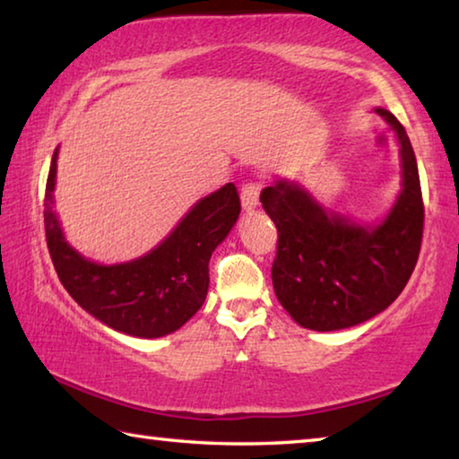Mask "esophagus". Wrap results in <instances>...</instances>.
<instances>
[{
	"label": "esophagus",
	"instance_id": "obj_1",
	"mask_svg": "<svg viewBox=\"0 0 459 459\" xmlns=\"http://www.w3.org/2000/svg\"><path fill=\"white\" fill-rule=\"evenodd\" d=\"M259 194H261V184L248 182L240 190V202H243L245 211H253V208L259 206Z\"/></svg>",
	"mask_w": 459,
	"mask_h": 459
}]
</instances>
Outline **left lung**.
<instances>
[{"instance_id":"1","label":"left lung","mask_w":459,"mask_h":459,"mask_svg":"<svg viewBox=\"0 0 459 459\" xmlns=\"http://www.w3.org/2000/svg\"><path fill=\"white\" fill-rule=\"evenodd\" d=\"M401 143L403 190L383 224L360 227L328 214L298 184L261 192L277 227L271 279L279 304L304 328L332 332L370 320L405 290L421 251L425 208L413 147L393 113L377 108Z\"/></svg>"}]
</instances>
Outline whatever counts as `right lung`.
Instances as JSON below:
<instances>
[{"mask_svg":"<svg viewBox=\"0 0 459 459\" xmlns=\"http://www.w3.org/2000/svg\"><path fill=\"white\" fill-rule=\"evenodd\" d=\"M54 180L56 152L44 194L46 243L60 283L76 304L129 336L160 338L182 328L204 304L208 261L238 219L235 184L202 198L153 251L107 267L84 259L65 240L52 211Z\"/></svg>","mask_w":459,"mask_h":459,"instance_id":"1","label":"right lung"}]
</instances>
